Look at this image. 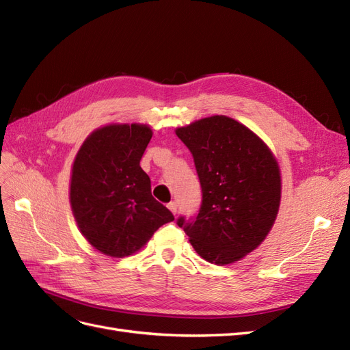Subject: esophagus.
I'll list each match as a JSON object with an SVG mask.
<instances>
[{
  "label": "esophagus",
  "mask_w": 350,
  "mask_h": 350,
  "mask_svg": "<svg viewBox=\"0 0 350 350\" xmlns=\"http://www.w3.org/2000/svg\"><path fill=\"white\" fill-rule=\"evenodd\" d=\"M167 208L172 211L174 215H176V210H178V204L175 203V201H171V203H167Z\"/></svg>",
  "instance_id": "1"
}]
</instances>
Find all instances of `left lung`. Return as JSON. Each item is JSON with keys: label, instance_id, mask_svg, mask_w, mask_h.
Listing matches in <instances>:
<instances>
[{"label": "left lung", "instance_id": "left-lung-1", "mask_svg": "<svg viewBox=\"0 0 350 350\" xmlns=\"http://www.w3.org/2000/svg\"><path fill=\"white\" fill-rule=\"evenodd\" d=\"M176 135L193 154L201 185L197 216H179L176 225L204 260H241L260 245L276 220V159L247 126L224 115L178 129Z\"/></svg>", "mask_w": 350, "mask_h": 350}]
</instances>
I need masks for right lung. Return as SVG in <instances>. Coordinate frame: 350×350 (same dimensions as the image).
Instances as JSON below:
<instances>
[{
    "mask_svg": "<svg viewBox=\"0 0 350 350\" xmlns=\"http://www.w3.org/2000/svg\"><path fill=\"white\" fill-rule=\"evenodd\" d=\"M150 139L146 125H108L88 137L74 161V217L84 238L107 256H131L175 219L152 196L150 178L140 166Z\"/></svg>",
    "mask_w": 350,
    "mask_h": 350,
    "instance_id": "add662e5",
    "label": "right lung"
}]
</instances>
